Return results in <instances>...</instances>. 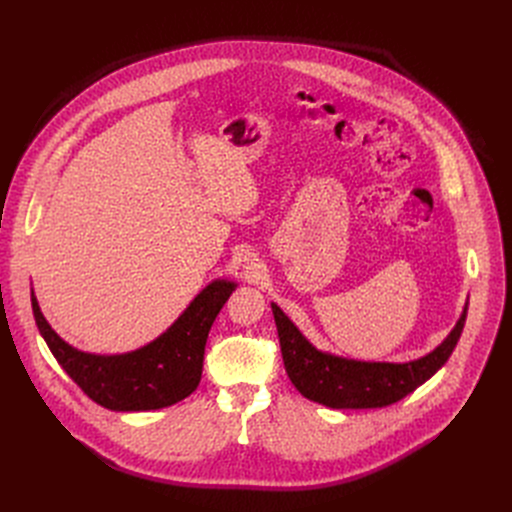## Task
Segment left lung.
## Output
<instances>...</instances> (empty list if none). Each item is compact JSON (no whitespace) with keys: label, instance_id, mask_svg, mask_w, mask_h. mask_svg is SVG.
<instances>
[{"label":"left lung","instance_id":"1","mask_svg":"<svg viewBox=\"0 0 512 512\" xmlns=\"http://www.w3.org/2000/svg\"><path fill=\"white\" fill-rule=\"evenodd\" d=\"M271 308L287 377L304 398L329 408H383L415 392L444 367L465 327L469 302L440 346L408 362L354 360L323 352L308 342L275 302Z\"/></svg>","mask_w":512,"mask_h":512}]
</instances>
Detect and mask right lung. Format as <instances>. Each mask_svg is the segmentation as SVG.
<instances>
[{"instance_id":"add662e5","label":"right lung","mask_w":512,"mask_h":512,"mask_svg":"<svg viewBox=\"0 0 512 512\" xmlns=\"http://www.w3.org/2000/svg\"><path fill=\"white\" fill-rule=\"evenodd\" d=\"M235 287V281L214 279L162 335L125 354L77 350L45 321L35 291L31 304L47 348L93 402L116 412H141L173 406L196 392L210 327Z\"/></svg>"}]
</instances>
